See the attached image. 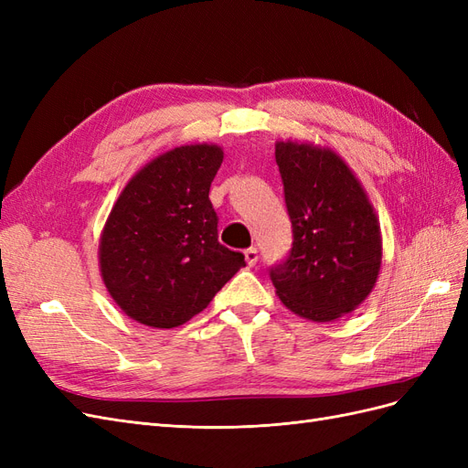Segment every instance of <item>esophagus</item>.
<instances>
[{
    "label": "esophagus",
    "mask_w": 468,
    "mask_h": 468,
    "mask_svg": "<svg viewBox=\"0 0 468 468\" xmlns=\"http://www.w3.org/2000/svg\"><path fill=\"white\" fill-rule=\"evenodd\" d=\"M244 258H246V263L248 265H256L258 263V250L256 248H248L246 251H244Z\"/></svg>",
    "instance_id": "obj_1"
}]
</instances>
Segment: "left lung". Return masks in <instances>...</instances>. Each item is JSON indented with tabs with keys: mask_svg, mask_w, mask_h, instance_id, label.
I'll return each mask as SVG.
<instances>
[{
	"mask_svg": "<svg viewBox=\"0 0 468 468\" xmlns=\"http://www.w3.org/2000/svg\"><path fill=\"white\" fill-rule=\"evenodd\" d=\"M275 160L292 224V248L269 269L281 303L313 322L356 310L373 291L382 239L375 208L330 148L277 143Z\"/></svg>",
	"mask_w": 468,
	"mask_h": 468,
	"instance_id": "1",
	"label": "left lung"
}]
</instances>
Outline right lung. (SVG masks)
Returning a JSON list of instances; mask_svg holds the SVG:
<instances>
[{
    "instance_id": "right-lung-1",
    "label": "right lung",
    "mask_w": 468,
    "mask_h": 468,
    "mask_svg": "<svg viewBox=\"0 0 468 468\" xmlns=\"http://www.w3.org/2000/svg\"><path fill=\"white\" fill-rule=\"evenodd\" d=\"M217 144L169 150L126 183L99 239V269L112 301L152 328H177L208 303L244 253L218 242L208 199L222 164Z\"/></svg>"
}]
</instances>
